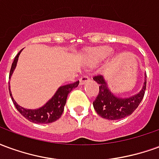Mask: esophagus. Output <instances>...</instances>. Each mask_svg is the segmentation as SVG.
Masks as SVG:
<instances>
[{
  "mask_svg": "<svg viewBox=\"0 0 159 159\" xmlns=\"http://www.w3.org/2000/svg\"><path fill=\"white\" fill-rule=\"evenodd\" d=\"M80 84H84L85 83H87V82H89V77L87 76V75H85V76H83L81 78H80Z\"/></svg>",
  "mask_w": 159,
  "mask_h": 159,
  "instance_id": "1",
  "label": "esophagus"
}]
</instances>
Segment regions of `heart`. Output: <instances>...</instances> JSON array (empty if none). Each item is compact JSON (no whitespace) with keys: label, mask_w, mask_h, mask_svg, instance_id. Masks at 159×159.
<instances>
[{"label":"heart","mask_w":159,"mask_h":159,"mask_svg":"<svg viewBox=\"0 0 159 159\" xmlns=\"http://www.w3.org/2000/svg\"><path fill=\"white\" fill-rule=\"evenodd\" d=\"M111 52V49L110 48L101 47V48L93 49V51L90 52L89 58L92 62H97V61L106 59L107 57L110 55Z\"/></svg>","instance_id":"b5f03b06"}]
</instances>
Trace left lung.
<instances>
[{
    "instance_id": "8db88e82",
    "label": "left lung",
    "mask_w": 159,
    "mask_h": 159,
    "mask_svg": "<svg viewBox=\"0 0 159 159\" xmlns=\"http://www.w3.org/2000/svg\"><path fill=\"white\" fill-rule=\"evenodd\" d=\"M93 80L99 84V93L93 100V108L100 117L109 120L122 119L133 113L143 99L147 88L146 74V80L140 93L129 98L121 99L111 93L103 76L97 75L93 76Z\"/></svg>"
}]
</instances>
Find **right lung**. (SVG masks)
<instances>
[{
    "mask_svg": "<svg viewBox=\"0 0 159 159\" xmlns=\"http://www.w3.org/2000/svg\"><path fill=\"white\" fill-rule=\"evenodd\" d=\"M20 52H21V50L15 56L14 60L12 62L10 73H9V78L12 74L13 70L15 69L16 64L19 59ZM78 84H79V81H76L75 83H70V84L61 86L48 102H47L42 107L39 109H36V110H28V109H25L23 107H19L12 97V93L10 91V86H8V89L10 96L12 98V102L14 104L16 109L19 111V113L25 117L26 119L35 123H50L58 120L61 117L63 111H64V107L66 106V99H67L68 94L73 89L78 86Z\"/></svg>",
    "mask_w": 159,
    "mask_h": 159,
    "instance_id": "right-lung-1",
    "label": "right lung"
}]
</instances>
